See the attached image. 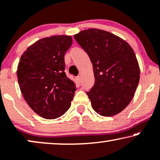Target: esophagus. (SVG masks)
Masks as SVG:
<instances>
[{
    "label": "esophagus",
    "instance_id": "esophagus-1",
    "mask_svg": "<svg viewBox=\"0 0 160 160\" xmlns=\"http://www.w3.org/2000/svg\"><path fill=\"white\" fill-rule=\"evenodd\" d=\"M76 80H77V82H78V83H80V81H81V78H80V76L77 77Z\"/></svg>",
    "mask_w": 160,
    "mask_h": 160
}]
</instances>
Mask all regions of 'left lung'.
Masks as SVG:
<instances>
[{"mask_svg":"<svg viewBox=\"0 0 160 160\" xmlns=\"http://www.w3.org/2000/svg\"><path fill=\"white\" fill-rule=\"evenodd\" d=\"M93 64L94 85L87 94L93 109L103 116L122 111L134 97L140 68L130 45L110 32L97 28L74 36Z\"/></svg>","mask_w":160,"mask_h":160,"instance_id":"1","label":"left lung"}]
</instances>
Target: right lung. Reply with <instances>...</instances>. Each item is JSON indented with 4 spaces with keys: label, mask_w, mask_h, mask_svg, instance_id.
Here are the masks:
<instances>
[{
    "label": "right lung",
    "mask_w": 160,
    "mask_h": 160,
    "mask_svg": "<svg viewBox=\"0 0 160 160\" xmlns=\"http://www.w3.org/2000/svg\"><path fill=\"white\" fill-rule=\"evenodd\" d=\"M71 36H53L39 40L21 56L17 72L25 101L36 113L55 119L71 106L76 86L66 74L64 55Z\"/></svg>",
    "instance_id": "obj_1"
}]
</instances>
